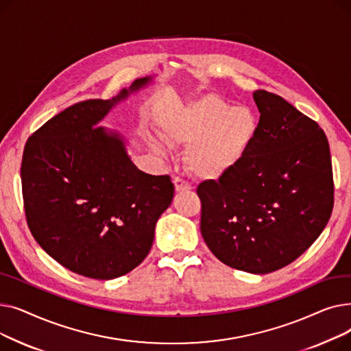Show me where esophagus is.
<instances>
[{"instance_id":"obj_1","label":"esophagus","mask_w":351,"mask_h":351,"mask_svg":"<svg viewBox=\"0 0 351 351\" xmlns=\"http://www.w3.org/2000/svg\"><path fill=\"white\" fill-rule=\"evenodd\" d=\"M173 183H175L176 192H186V191H191V189H192L191 183H188L186 180H183V179H180V178H175V179H173Z\"/></svg>"}]
</instances>
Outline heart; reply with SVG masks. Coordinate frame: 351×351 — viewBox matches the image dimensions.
I'll return each instance as SVG.
<instances>
[{"label":"heart","instance_id":"obj_1","mask_svg":"<svg viewBox=\"0 0 351 351\" xmlns=\"http://www.w3.org/2000/svg\"><path fill=\"white\" fill-rule=\"evenodd\" d=\"M165 139L171 145H191L189 169L204 179H217L232 171L246 154L256 134V119L247 108H232L212 94L202 95L162 121ZM154 149L166 146L151 139Z\"/></svg>","mask_w":351,"mask_h":351}]
</instances>
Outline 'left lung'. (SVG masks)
<instances>
[{"label": "left lung", "mask_w": 351, "mask_h": 351, "mask_svg": "<svg viewBox=\"0 0 351 351\" xmlns=\"http://www.w3.org/2000/svg\"><path fill=\"white\" fill-rule=\"evenodd\" d=\"M261 112L246 154L196 192L200 233L229 267L253 274L279 270L306 252L333 210V172L317 122L282 97L254 90Z\"/></svg>", "instance_id": "1"}]
</instances>
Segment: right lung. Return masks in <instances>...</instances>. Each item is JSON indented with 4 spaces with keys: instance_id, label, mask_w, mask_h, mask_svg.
<instances>
[{
    "instance_id": "obj_1",
    "label": "right lung",
    "mask_w": 351,
    "mask_h": 351,
    "mask_svg": "<svg viewBox=\"0 0 351 351\" xmlns=\"http://www.w3.org/2000/svg\"><path fill=\"white\" fill-rule=\"evenodd\" d=\"M154 80L139 78L114 98L66 108L25 145L21 180L29 230L52 259L85 278L110 280L139 266L158 219L172 204L169 176L139 171L126 138L98 126Z\"/></svg>"
}]
</instances>
